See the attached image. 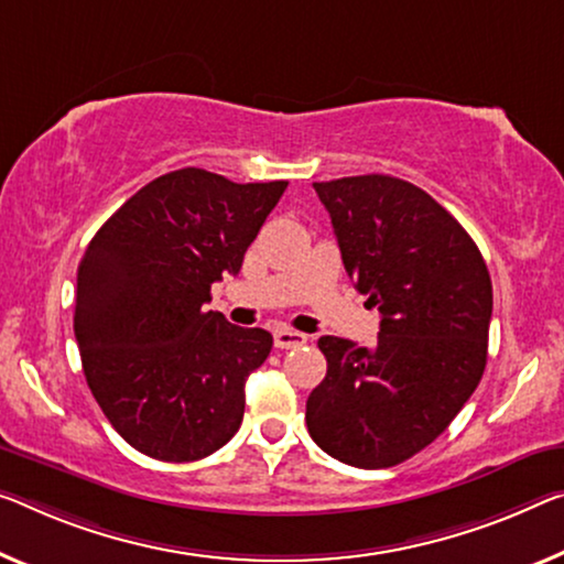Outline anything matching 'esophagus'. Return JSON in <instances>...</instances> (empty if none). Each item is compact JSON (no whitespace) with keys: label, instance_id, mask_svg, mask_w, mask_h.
<instances>
[{"label":"esophagus","instance_id":"obj_1","mask_svg":"<svg viewBox=\"0 0 564 564\" xmlns=\"http://www.w3.org/2000/svg\"><path fill=\"white\" fill-rule=\"evenodd\" d=\"M305 343H307L305 333L288 330V327H280V330H274V348H280V350L300 348V345H305Z\"/></svg>","mask_w":564,"mask_h":564}]
</instances>
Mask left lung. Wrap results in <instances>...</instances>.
Returning a JSON list of instances; mask_svg holds the SVG:
<instances>
[{"mask_svg":"<svg viewBox=\"0 0 564 564\" xmlns=\"http://www.w3.org/2000/svg\"><path fill=\"white\" fill-rule=\"evenodd\" d=\"M312 186L380 333L372 348L319 337L327 376L307 398V431L337 462L388 469L438 438L479 386L489 270L462 224L409 181L368 173Z\"/></svg>","mask_w":564,"mask_h":564,"instance_id":"8db88e82","label":"left lung"}]
</instances>
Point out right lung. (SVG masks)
I'll use <instances>...</instances> for the list:
<instances>
[{
  "label": "right lung",
  "instance_id": "obj_1",
  "mask_svg": "<svg viewBox=\"0 0 564 564\" xmlns=\"http://www.w3.org/2000/svg\"><path fill=\"white\" fill-rule=\"evenodd\" d=\"M288 181L204 169L153 178L110 216L77 267L75 340L110 426L159 462L214 454L245 419V383L272 350L262 327L204 310L237 274Z\"/></svg>",
  "mask_w": 564,
  "mask_h": 564
}]
</instances>
